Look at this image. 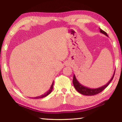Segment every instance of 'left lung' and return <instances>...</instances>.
<instances>
[{
    "label": "left lung",
    "mask_w": 122,
    "mask_h": 122,
    "mask_svg": "<svg viewBox=\"0 0 122 122\" xmlns=\"http://www.w3.org/2000/svg\"><path fill=\"white\" fill-rule=\"evenodd\" d=\"M100 30L101 33L104 34L105 36H108L107 33L106 32H104V30H101V28H100ZM115 70L114 73H113V75L112 76V77H111L110 81H109L106 84H105V85L97 88H90L83 86L77 81V80L76 79V78L75 77V75L74 74L73 82L74 88L76 89V90H77L79 93L81 94L82 95H86V96L95 95L98 94L99 93H100L101 92H102L103 90H104L108 86L109 83H110L111 82V81L112 80L113 76L115 75Z\"/></svg>",
    "instance_id": "obj_1"
}]
</instances>
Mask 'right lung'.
I'll use <instances>...</instances> for the list:
<instances>
[{
  "label": "right lung",
  "instance_id": "1",
  "mask_svg": "<svg viewBox=\"0 0 122 122\" xmlns=\"http://www.w3.org/2000/svg\"><path fill=\"white\" fill-rule=\"evenodd\" d=\"M53 85H54V81L53 82L52 84H51V88L50 89H49V90L47 91V92H45V93L43 95H41L39 96H37V97H33V98L34 99H39V98H44L45 97H46L47 96H48L49 94H50L51 93V92H52V90H53Z\"/></svg>",
  "mask_w": 122,
  "mask_h": 122
}]
</instances>
